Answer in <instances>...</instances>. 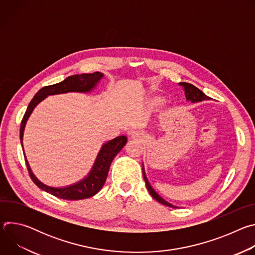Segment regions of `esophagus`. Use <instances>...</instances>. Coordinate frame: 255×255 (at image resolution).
<instances>
[{
	"mask_svg": "<svg viewBox=\"0 0 255 255\" xmlns=\"http://www.w3.org/2000/svg\"><path fill=\"white\" fill-rule=\"evenodd\" d=\"M140 137V134H138V132H134L133 134H132V138H134V139H137V138H139Z\"/></svg>",
	"mask_w": 255,
	"mask_h": 255,
	"instance_id": "1",
	"label": "esophagus"
}]
</instances>
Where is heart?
<instances>
[{"label":"heart","instance_id":"1","mask_svg":"<svg viewBox=\"0 0 255 255\" xmlns=\"http://www.w3.org/2000/svg\"><path fill=\"white\" fill-rule=\"evenodd\" d=\"M159 103H160V100H159V99H154V100H152L151 105H152V106H157V105H159Z\"/></svg>","mask_w":255,"mask_h":255}]
</instances>
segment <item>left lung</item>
<instances>
[{
	"instance_id": "obj_1",
	"label": "left lung",
	"mask_w": 255,
	"mask_h": 255,
	"mask_svg": "<svg viewBox=\"0 0 255 255\" xmlns=\"http://www.w3.org/2000/svg\"><path fill=\"white\" fill-rule=\"evenodd\" d=\"M179 86H181L184 88L185 90V95H186V98L188 101L192 102V103H198V102H202V101H206V100H210L211 98H209L208 96H206L201 90H199L198 88H196L195 86L189 84V83H179L178 84ZM142 170H143V176H144V180H145V185H146L147 187V190L149 192V194L151 195V197L156 200L158 203L164 205V206H167V207H170V208H176V206H173L172 204L166 202L164 199H162L153 189L152 187L150 186L149 181L146 177V174H145V171H144V166L142 165Z\"/></svg>"
}]
</instances>
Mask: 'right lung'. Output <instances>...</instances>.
<instances>
[{"instance_id":"obj_1","label":"right lung","mask_w":255,"mask_h":255,"mask_svg":"<svg viewBox=\"0 0 255 255\" xmlns=\"http://www.w3.org/2000/svg\"><path fill=\"white\" fill-rule=\"evenodd\" d=\"M104 75L102 72L96 71L94 74H83V75H75L66 78L64 81L47 86L39 90L34 98L29 103V106L26 110V113L22 119L21 127H20V139L23 148V134L26 122L30 115L32 114L35 107L37 106L41 101H43L46 97L58 94H65L69 92H78V93H89L93 89L96 88L98 83L102 80ZM127 143V137L122 135L118 136L110 141H108L103 144L101 150L98 153V156L95 160V163L88 173L86 177H84L79 183L70 185L63 188H54L47 186L36 177L32 172L30 165L27 161L26 156L25 161L27 164V168L30 174L31 179L34 181V184L39 189L45 191L46 193L51 194L54 197L63 199V200H83L88 199L95 196L102 187L104 186L109 168H110L111 162L114 157L120 152V150L124 147V145Z\"/></svg>"}]
</instances>
